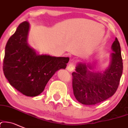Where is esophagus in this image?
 I'll return each mask as SVG.
<instances>
[{"label":"esophagus","mask_w":128,"mask_h":128,"mask_svg":"<svg viewBox=\"0 0 128 128\" xmlns=\"http://www.w3.org/2000/svg\"><path fill=\"white\" fill-rule=\"evenodd\" d=\"M74 63L71 62L69 64H68V67H67V70H68V71H69V72H72L74 70Z\"/></svg>","instance_id":"1"}]
</instances>
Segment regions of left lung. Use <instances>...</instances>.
Segmentation results:
<instances>
[{"mask_svg":"<svg viewBox=\"0 0 128 128\" xmlns=\"http://www.w3.org/2000/svg\"><path fill=\"white\" fill-rule=\"evenodd\" d=\"M109 65L104 71H93L94 64L78 63L72 73L74 96L85 105H94L113 96L118 87L123 72V60L117 38L112 45Z\"/></svg>","mask_w":128,"mask_h":128,"instance_id":"left-lung-1","label":"left lung"}]
</instances>
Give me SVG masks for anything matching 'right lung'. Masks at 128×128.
<instances>
[{"mask_svg": "<svg viewBox=\"0 0 128 128\" xmlns=\"http://www.w3.org/2000/svg\"><path fill=\"white\" fill-rule=\"evenodd\" d=\"M30 24L20 23L8 40L3 71L12 86L27 96L42 93L49 79L60 69H65L69 57L40 55L27 42Z\"/></svg>", "mask_w": 128, "mask_h": 128, "instance_id": "obj_1", "label": "right lung"}]
</instances>
